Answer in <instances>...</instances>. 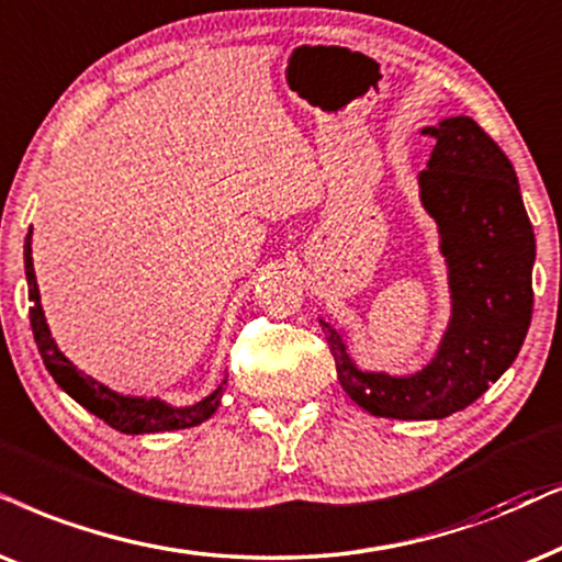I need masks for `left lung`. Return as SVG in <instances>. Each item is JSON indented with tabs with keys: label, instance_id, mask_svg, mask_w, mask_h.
Wrapping results in <instances>:
<instances>
[{
	"label": "left lung",
	"instance_id": "left-lung-1",
	"mask_svg": "<svg viewBox=\"0 0 562 562\" xmlns=\"http://www.w3.org/2000/svg\"><path fill=\"white\" fill-rule=\"evenodd\" d=\"M436 138L418 175L449 268L451 319L428 367L390 376L356 367L344 335L319 319L340 387L379 418L431 420L464 411L512 367L531 323L535 232L504 149L468 115L424 128Z\"/></svg>",
	"mask_w": 562,
	"mask_h": 562
}]
</instances>
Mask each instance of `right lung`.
I'll list each match as a JSON object with an SVG mask.
<instances>
[{"label":"right lung","mask_w":562,"mask_h":562,"mask_svg":"<svg viewBox=\"0 0 562 562\" xmlns=\"http://www.w3.org/2000/svg\"><path fill=\"white\" fill-rule=\"evenodd\" d=\"M31 235L33 229L27 232L25 237V276H27V283H31L27 296H31L33 302L31 327L35 335V344H38L41 359L46 363L48 374L56 379L58 387L121 434L175 431V428H191V426L203 424V420H209L211 415L216 413L218 403H222L224 387H227V376H224V382L218 384L209 397H203L201 403H195L191 407H170L157 397H123L119 392L108 390L105 384L94 382L92 376L82 374V371H79L67 356L58 351L54 338H50L46 317H43V310H41V294H38V283H35V268H33Z\"/></svg>","instance_id":"right-lung-1"}]
</instances>
